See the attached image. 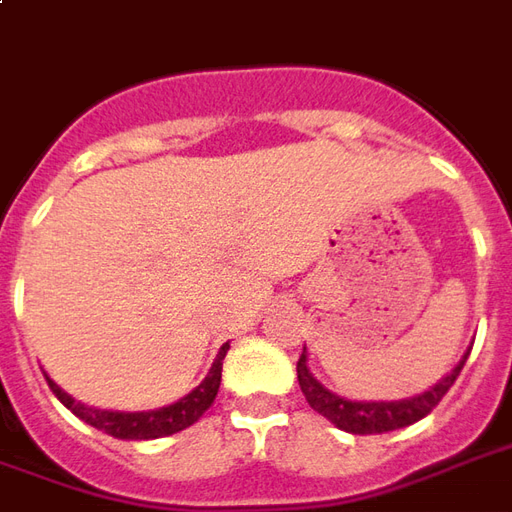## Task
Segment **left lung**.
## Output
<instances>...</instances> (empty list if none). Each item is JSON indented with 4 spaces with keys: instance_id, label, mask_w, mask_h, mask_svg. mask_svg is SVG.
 <instances>
[{
    "instance_id": "left-lung-1",
    "label": "left lung",
    "mask_w": 512,
    "mask_h": 512,
    "mask_svg": "<svg viewBox=\"0 0 512 512\" xmlns=\"http://www.w3.org/2000/svg\"><path fill=\"white\" fill-rule=\"evenodd\" d=\"M466 357L457 363L452 374H446L435 388L418 393L413 399H402V402H349L330 393L321 382L313 380V374L307 371V355L302 352L299 363H296V377H299V388L305 393L307 405L316 413L332 421L338 430L352 432V435H377V432L402 430L407 424H416L418 418L432 413V407L441 402L446 391L455 385L460 368L466 366Z\"/></svg>"
}]
</instances>
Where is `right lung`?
<instances>
[{
	"label": "right lung",
	"instance_id": "add662e5",
	"mask_svg": "<svg viewBox=\"0 0 512 512\" xmlns=\"http://www.w3.org/2000/svg\"><path fill=\"white\" fill-rule=\"evenodd\" d=\"M230 343L221 346L216 363L210 368V374L205 377V382L191 391L188 396H182L180 402H174L169 407H160V410H149V413H110V410H94V407H85L82 402H74L69 393L60 391L55 382L46 377L49 388L55 393L57 399L63 405L69 407L71 413L77 418H82L85 424H91L96 430H105L107 435L113 438H127V441H149V438H163V435H174V432L185 430L196 424L207 407L213 405L216 393H219L221 385V363H224V355H227Z\"/></svg>",
	"mask_w": 512,
	"mask_h": 512
}]
</instances>
